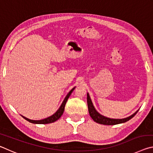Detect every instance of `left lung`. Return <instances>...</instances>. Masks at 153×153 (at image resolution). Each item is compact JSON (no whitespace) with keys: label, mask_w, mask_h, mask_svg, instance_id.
I'll return each mask as SVG.
<instances>
[{"label":"left lung","mask_w":153,"mask_h":153,"mask_svg":"<svg viewBox=\"0 0 153 153\" xmlns=\"http://www.w3.org/2000/svg\"><path fill=\"white\" fill-rule=\"evenodd\" d=\"M87 103H88V111L90 117L94 120L95 122L98 123L102 124V125H108V126H111V125H116V124H120V123H125L126 121H129L130 119L134 117V115L138 113V110H137L135 113H133L132 115H131L129 117L123 119H111L105 117V116L101 115L98 111L96 110L95 107L93 105V103L92 102L91 98L90 97V95L88 92L87 93Z\"/></svg>","instance_id":"1"}]
</instances>
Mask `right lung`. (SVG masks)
I'll use <instances>...</instances> for the list:
<instances>
[{
  "label": "right lung",
  "mask_w": 153,
  "mask_h": 153,
  "mask_svg": "<svg viewBox=\"0 0 153 153\" xmlns=\"http://www.w3.org/2000/svg\"><path fill=\"white\" fill-rule=\"evenodd\" d=\"M75 88H76V87L73 88H72L70 90V91L67 93V94L66 95V97H65L63 102L61 103V105L60 107H59V108H58V110L56 111V112L53 114V115H51L50 117H48L43 119V120H30V119L25 117H24V116H23L22 115H22L25 120L28 121L30 123H35V124H47V123H51L55 122V121H56V120H58L61 117V115H63V111H64V109H65V104H66V102L67 101V100H68L69 96L71 95L72 92L74 91Z\"/></svg>",
  "instance_id": "add662e5"
}]
</instances>
